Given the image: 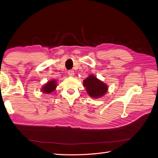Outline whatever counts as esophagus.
<instances>
[{
	"mask_svg": "<svg viewBox=\"0 0 158 158\" xmlns=\"http://www.w3.org/2000/svg\"><path fill=\"white\" fill-rule=\"evenodd\" d=\"M68 73H69V76H74V72L73 70H69Z\"/></svg>",
	"mask_w": 158,
	"mask_h": 158,
	"instance_id": "34e87169",
	"label": "esophagus"
}]
</instances>
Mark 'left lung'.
<instances>
[{
    "label": "left lung",
    "mask_w": 158,
    "mask_h": 158,
    "mask_svg": "<svg viewBox=\"0 0 158 158\" xmlns=\"http://www.w3.org/2000/svg\"><path fill=\"white\" fill-rule=\"evenodd\" d=\"M83 85L86 87L88 95L93 98H99L102 97L108 90V85L98 79L93 74H89L83 81Z\"/></svg>",
    "instance_id": "left-lung-1"
}]
</instances>
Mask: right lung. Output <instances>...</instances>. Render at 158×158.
<instances>
[{
    "label": "right lung",
    "mask_w": 158,
    "mask_h": 158,
    "mask_svg": "<svg viewBox=\"0 0 158 158\" xmlns=\"http://www.w3.org/2000/svg\"><path fill=\"white\" fill-rule=\"evenodd\" d=\"M57 87V82L56 80H48L47 82H46L42 88H41V92L44 94H48L53 92L55 89H56Z\"/></svg>",
    "instance_id": "right-lung-1"
}]
</instances>
